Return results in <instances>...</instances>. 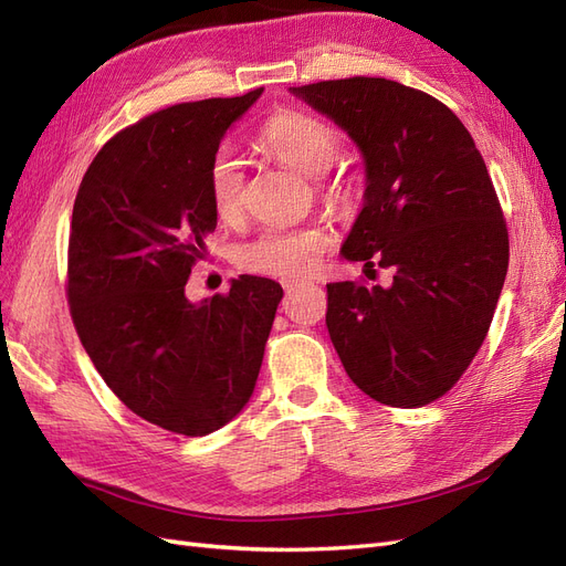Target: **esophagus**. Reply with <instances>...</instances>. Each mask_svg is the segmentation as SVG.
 <instances>
[{"mask_svg": "<svg viewBox=\"0 0 566 566\" xmlns=\"http://www.w3.org/2000/svg\"><path fill=\"white\" fill-rule=\"evenodd\" d=\"M302 285H304V283H297V281H290V283H285V285H283V287H285V297L295 295Z\"/></svg>", "mask_w": 566, "mask_h": 566, "instance_id": "34e87169", "label": "esophagus"}]
</instances>
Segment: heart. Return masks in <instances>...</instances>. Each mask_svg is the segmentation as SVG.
Here are the masks:
<instances>
[{
    "instance_id": "heart-1",
    "label": "heart",
    "mask_w": 566,
    "mask_h": 566,
    "mask_svg": "<svg viewBox=\"0 0 566 566\" xmlns=\"http://www.w3.org/2000/svg\"><path fill=\"white\" fill-rule=\"evenodd\" d=\"M254 144L266 156L297 169L302 175H318L325 191L337 193L339 177L325 179V169L337 158L339 132L325 119L302 111H279L256 129ZM245 175L231 150H217L208 167V196L212 212L221 221H235L243 212ZM331 248V233L316 224L266 227L235 250V262L252 273L273 279H302L321 262Z\"/></svg>"
}]
</instances>
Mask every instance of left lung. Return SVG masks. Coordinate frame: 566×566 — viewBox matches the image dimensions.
I'll return each mask as SVG.
<instances>
[{"label":"left lung","instance_id":"left-lung-1","mask_svg":"<svg viewBox=\"0 0 566 566\" xmlns=\"http://www.w3.org/2000/svg\"><path fill=\"white\" fill-rule=\"evenodd\" d=\"M366 158V200L342 254L391 287L328 283V325L352 382L418 408L443 397L489 333L507 273V224L482 153L434 96L385 77L293 87Z\"/></svg>","mask_w":566,"mask_h":566}]
</instances>
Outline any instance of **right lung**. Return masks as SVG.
<instances>
[{
    "label": "right lung",
    "mask_w": 566,
    "mask_h": 566,
    "mask_svg": "<svg viewBox=\"0 0 566 566\" xmlns=\"http://www.w3.org/2000/svg\"><path fill=\"white\" fill-rule=\"evenodd\" d=\"M262 92L146 115L111 136L77 188L65 279L77 337L132 413L184 437L241 413L283 297L248 273L200 304L184 295L217 227L210 160Z\"/></svg>",
    "instance_id": "1"
}]
</instances>
